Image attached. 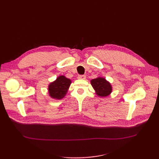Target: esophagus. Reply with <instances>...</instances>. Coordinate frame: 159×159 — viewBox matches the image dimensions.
<instances>
[{"instance_id":"obj_1","label":"esophagus","mask_w":159,"mask_h":159,"mask_svg":"<svg viewBox=\"0 0 159 159\" xmlns=\"http://www.w3.org/2000/svg\"><path fill=\"white\" fill-rule=\"evenodd\" d=\"M78 79H81V80L85 79V75H79L78 76Z\"/></svg>"}]
</instances>
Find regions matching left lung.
Wrapping results in <instances>:
<instances>
[{"label": "left lung", "mask_w": 159, "mask_h": 159, "mask_svg": "<svg viewBox=\"0 0 159 159\" xmlns=\"http://www.w3.org/2000/svg\"><path fill=\"white\" fill-rule=\"evenodd\" d=\"M91 84L97 94L101 97H105L111 93L112 88L111 84L104 78L93 79L91 81Z\"/></svg>", "instance_id": "left-lung-1"}]
</instances>
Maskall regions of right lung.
Here are the masks:
<instances>
[{
  "label": "right lung",
  "instance_id": "add662e5",
  "mask_svg": "<svg viewBox=\"0 0 159 159\" xmlns=\"http://www.w3.org/2000/svg\"><path fill=\"white\" fill-rule=\"evenodd\" d=\"M70 84L71 80L66 78L65 76L61 75L58 77L55 81L49 85L50 95L54 99H62L68 91Z\"/></svg>",
  "mask_w": 159,
  "mask_h": 159
}]
</instances>
